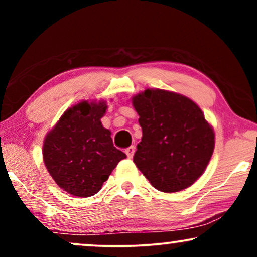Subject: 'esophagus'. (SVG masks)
Listing matches in <instances>:
<instances>
[{"label": "esophagus", "mask_w": 257, "mask_h": 257, "mask_svg": "<svg viewBox=\"0 0 257 257\" xmlns=\"http://www.w3.org/2000/svg\"><path fill=\"white\" fill-rule=\"evenodd\" d=\"M135 152H136V147L135 146H130V147H127V149L125 150L126 156H127L128 158H132L133 154H135Z\"/></svg>", "instance_id": "esophagus-1"}]
</instances>
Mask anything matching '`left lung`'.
Masks as SVG:
<instances>
[{"mask_svg": "<svg viewBox=\"0 0 257 257\" xmlns=\"http://www.w3.org/2000/svg\"><path fill=\"white\" fill-rule=\"evenodd\" d=\"M139 115L142 142L133 163L158 191L189 187L212 158L215 135L201 108L182 94L147 89L132 98Z\"/></svg>", "mask_w": 257, "mask_h": 257, "instance_id": "obj_1", "label": "left lung"}]
</instances>
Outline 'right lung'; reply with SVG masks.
Here are the masks:
<instances>
[{"instance_id":"add662e5","label":"right lung","mask_w":257,"mask_h":257,"mask_svg":"<svg viewBox=\"0 0 257 257\" xmlns=\"http://www.w3.org/2000/svg\"><path fill=\"white\" fill-rule=\"evenodd\" d=\"M107 105L84 100L66 110L43 144V160L50 175L69 194L87 198L100 191L126 154L115 149L111 131L100 119Z\"/></svg>"}]
</instances>
